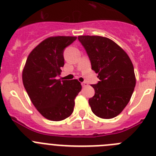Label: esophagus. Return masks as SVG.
<instances>
[{"label": "esophagus", "instance_id": "obj_1", "mask_svg": "<svg viewBox=\"0 0 156 156\" xmlns=\"http://www.w3.org/2000/svg\"><path fill=\"white\" fill-rule=\"evenodd\" d=\"M81 84H82V87H87L88 85V83L87 82H83L82 83H81Z\"/></svg>", "mask_w": 156, "mask_h": 156}]
</instances>
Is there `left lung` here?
<instances>
[{
  "instance_id": "1",
  "label": "left lung",
  "mask_w": 156,
  "mask_h": 156,
  "mask_svg": "<svg viewBox=\"0 0 156 156\" xmlns=\"http://www.w3.org/2000/svg\"><path fill=\"white\" fill-rule=\"evenodd\" d=\"M78 40L100 80L91 85L95 91L89 99L92 112L102 119L114 118L124 109L136 85L131 60L123 49L107 37L79 36Z\"/></svg>"
}]
</instances>
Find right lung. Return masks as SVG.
Returning <instances> with one entry per match:
<instances>
[{
  "mask_svg": "<svg viewBox=\"0 0 156 156\" xmlns=\"http://www.w3.org/2000/svg\"><path fill=\"white\" fill-rule=\"evenodd\" d=\"M76 37H48L30 52L23 71V83L32 103L43 116L61 121L73 112L75 98L82 89L77 80L57 79L64 66V49Z\"/></svg>",
  "mask_w": 156,
  "mask_h": 156,
  "instance_id": "add662e5",
  "label": "right lung"
}]
</instances>
